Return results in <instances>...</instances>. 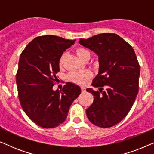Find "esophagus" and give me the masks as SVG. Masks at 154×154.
<instances>
[{
	"mask_svg": "<svg viewBox=\"0 0 154 154\" xmlns=\"http://www.w3.org/2000/svg\"><path fill=\"white\" fill-rule=\"evenodd\" d=\"M81 90H82V92H85V88L84 87H81Z\"/></svg>",
	"mask_w": 154,
	"mask_h": 154,
	"instance_id": "1",
	"label": "esophagus"
}]
</instances>
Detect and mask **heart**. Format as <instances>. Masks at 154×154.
Wrapping results in <instances>:
<instances>
[{
  "mask_svg": "<svg viewBox=\"0 0 154 154\" xmlns=\"http://www.w3.org/2000/svg\"><path fill=\"white\" fill-rule=\"evenodd\" d=\"M76 54L79 57L81 60H83L84 59L87 57H90V52L88 50L85 49L84 48H79L76 49ZM63 59L64 55L61 57L60 60V64L62 65L63 63ZM90 77V73L88 71H73L71 72L68 75L69 79L73 83L79 84V85H83L86 82L88 79H89Z\"/></svg>",
  "mask_w": 154,
  "mask_h": 154,
  "instance_id": "1",
  "label": "heart"
}]
</instances>
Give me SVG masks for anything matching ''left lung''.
<instances>
[{
	"label": "left lung",
	"instance_id": "obj_1",
	"mask_svg": "<svg viewBox=\"0 0 154 154\" xmlns=\"http://www.w3.org/2000/svg\"><path fill=\"white\" fill-rule=\"evenodd\" d=\"M79 43L99 57V73L92 85L99 91L86 89L94 96L86 114L92 124L110 128L125 118L139 90L140 66L132 46L116 33H100ZM105 86L106 90L102 88Z\"/></svg>",
	"mask_w": 154,
	"mask_h": 154
}]
</instances>
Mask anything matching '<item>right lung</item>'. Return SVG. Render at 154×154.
<instances>
[{
  "label": "right lung",
  "instance_id": "obj_1",
  "mask_svg": "<svg viewBox=\"0 0 154 154\" xmlns=\"http://www.w3.org/2000/svg\"><path fill=\"white\" fill-rule=\"evenodd\" d=\"M75 41L41 35L32 40L20 55L16 82L21 106L29 119L42 128H53L62 123L81 92L79 85L71 83H66L62 90L52 89L61 57Z\"/></svg>",
  "mask_w": 154,
  "mask_h": 154
}]
</instances>
